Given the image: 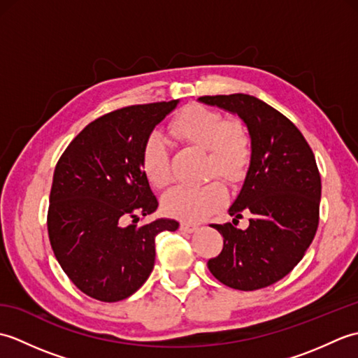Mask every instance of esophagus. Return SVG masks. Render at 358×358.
Returning <instances> with one entry per match:
<instances>
[{
	"label": "esophagus",
	"mask_w": 358,
	"mask_h": 358,
	"mask_svg": "<svg viewBox=\"0 0 358 358\" xmlns=\"http://www.w3.org/2000/svg\"><path fill=\"white\" fill-rule=\"evenodd\" d=\"M200 224L196 223H187V222H181L180 224V229L185 231V232H195L196 229H199Z\"/></svg>",
	"instance_id": "1"
}]
</instances>
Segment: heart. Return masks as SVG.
I'll list each match as a JSON object with an SVG mask.
<instances>
[{
	"label": "heart",
	"instance_id": "b5f03b06",
	"mask_svg": "<svg viewBox=\"0 0 358 358\" xmlns=\"http://www.w3.org/2000/svg\"><path fill=\"white\" fill-rule=\"evenodd\" d=\"M177 138L206 149V175H220L227 183L237 185L245 178L252 159V138L240 121H227L222 112L191 104L171 121ZM140 166L152 186L164 187L172 178L169 149L159 134L149 135L143 143ZM226 189L214 178L201 186H177L164 195L163 208L185 222H200L222 206Z\"/></svg>",
	"mask_w": 358,
	"mask_h": 358
}]
</instances>
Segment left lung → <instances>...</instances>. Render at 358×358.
Returning <instances> with one entry per match:
<instances>
[{"label":"left lung","instance_id":"8db88e82","mask_svg":"<svg viewBox=\"0 0 358 358\" xmlns=\"http://www.w3.org/2000/svg\"><path fill=\"white\" fill-rule=\"evenodd\" d=\"M245 121L252 159L238 199L229 209L234 224H212L223 235V250L208 262L218 281L238 291L271 286L291 272L313 243L320 220L322 178L314 152L291 120L245 94L204 95ZM249 215L246 231L238 218Z\"/></svg>","mask_w":358,"mask_h":358}]
</instances>
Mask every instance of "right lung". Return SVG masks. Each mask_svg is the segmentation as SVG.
Returning a JSON list of instances; mask_svg holds the SVG:
<instances>
[{
  "instance_id": "obj_1",
  "label": "right lung",
  "mask_w": 358,
  "mask_h": 358,
  "mask_svg": "<svg viewBox=\"0 0 358 358\" xmlns=\"http://www.w3.org/2000/svg\"><path fill=\"white\" fill-rule=\"evenodd\" d=\"M177 103L104 113L75 136L55 166L50 246L66 275L90 299L113 303L138 291L154 268L157 234L178 229L175 220L136 226L158 206L140 166L143 143Z\"/></svg>"
}]
</instances>
